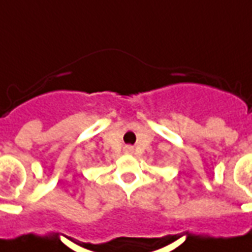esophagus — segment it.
<instances>
[{
	"instance_id": "obj_1",
	"label": "esophagus",
	"mask_w": 252,
	"mask_h": 252,
	"mask_svg": "<svg viewBox=\"0 0 252 252\" xmlns=\"http://www.w3.org/2000/svg\"><path fill=\"white\" fill-rule=\"evenodd\" d=\"M124 152H126V153H133V147L126 145V147H124Z\"/></svg>"
}]
</instances>
